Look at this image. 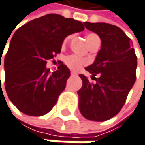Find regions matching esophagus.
<instances>
[{"mask_svg": "<svg viewBox=\"0 0 145 145\" xmlns=\"http://www.w3.org/2000/svg\"><path fill=\"white\" fill-rule=\"evenodd\" d=\"M70 74H71V76H76V73L75 71H71Z\"/></svg>", "mask_w": 145, "mask_h": 145, "instance_id": "1", "label": "esophagus"}]
</instances>
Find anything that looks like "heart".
<instances>
[{"label":"heart","mask_w":145,"mask_h":145,"mask_svg":"<svg viewBox=\"0 0 145 145\" xmlns=\"http://www.w3.org/2000/svg\"><path fill=\"white\" fill-rule=\"evenodd\" d=\"M71 38V35H69L66 39H65V42L69 41V39ZM86 40L89 43V45H92L94 42H96L97 41H100V39L98 37V35H97L96 34H89L86 35ZM65 63L67 64V66L69 68H70L71 69H74V70H76L78 69H80L82 66L83 65H86L88 63V61L84 58H81L77 56H75V55H71V56H69L66 57L65 59Z\"/></svg>","instance_id":"1"}]
</instances>
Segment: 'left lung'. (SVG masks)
<instances>
[{
	"label": "left lung",
	"instance_id": "obj_1",
	"mask_svg": "<svg viewBox=\"0 0 145 145\" xmlns=\"http://www.w3.org/2000/svg\"><path fill=\"white\" fill-rule=\"evenodd\" d=\"M83 24L99 35L102 45L95 62L85 68L96 82L79 75L82 86L77 92L78 106L85 118L103 122L123 108L136 81L137 58L131 39L118 27L105 22Z\"/></svg>",
	"mask_w": 145,
	"mask_h": 145
}]
</instances>
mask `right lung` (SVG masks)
Wrapping results in <instances>:
<instances>
[{"label": "right lung", "instance_id": "1", "mask_svg": "<svg viewBox=\"0 0 145 145\" xmlns=\"http://www.w3.org/2000/svg\"><path fill=\"white\" fill-rule=\"evenodd\" d=\"M83 29L79 21L49 14L16 30L4 59L5 89L21 112L40 116L52 110L70 71L60 62L57 70L51 73L47 61L61 52L65 37Z\"/></svg>", "mask_w": 145, "mask_h": 145}]
</instances>
